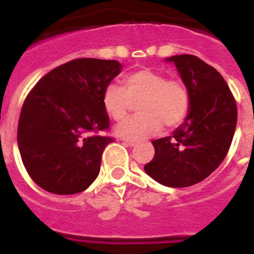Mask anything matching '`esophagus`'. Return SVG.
<instances>
[{
	"mask_svg": "<svg viewBox=\"0 0 254 254\" xmlns=\"http://www.w3.org/2000/svg\"><path fill=\"white\" fill-rule=\"evenodd\" d=\"M123 142L125 143V145H127V146H135V141H131V139H125L123 138Z\"/></svg>",
	"mask_w": 254,
	"mask_h": 254,
	"instance_id": "esophagus-1",
	"label": "esophagus"
}]
</instances>
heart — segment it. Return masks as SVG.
Wrapping results in <instances>:
<instances>
[{
  "label": "heart",
  "instance_id": "heart-1",
  "mask_svg": "<svg viewBox=\"0 0 254 254\" xmlns=\"http://www.w3.org/2000/svg\"><path fill=\"white\" fill-rule=\"evenodd\" d=\"M137 104L138 116L125 120L115 127L121 138L139 141L155 135L162 129L179 127L190 113L191 96L181 80L150 68H142L124 77V88L116 84L105 87L101 103L105 113L115 121L125 119L131 101Z\"/></svg>",
  "mask_w": 254,
  "mask_h": 254
}]
</instances>
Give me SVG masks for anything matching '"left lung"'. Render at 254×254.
Instances as JSON below:
<instances>
[{
  "mask_svg": "<svg viewBox=\"0 0 254 254\" xmlns=\"http://www.w3.org/2000/svg\"><path fill=\"white\" fill-rule=\"evenodd\" d=\"M189 88L191 108L173 135L154 139V158L145 171L167 187H189L220 166L236 130V101L216 69L195 55L166 58Z\"/></svg>",
  "mask_w": 254,
  "mask_h": 254,
  "instance_id": "left-lung-1",
  "label": "left lung"
}]
</instances>
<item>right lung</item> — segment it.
Here are the masks:
<instances>
[{
    "label": "right lung",
    "mask_w": 254,
    "mask_h": 254,
    "mask_svg": "<svg viewBox=\"0 0 254 254\" xmlns=\"http://www.w3.org/2000/svg\"><path fill=\"white\" fill-rule=\"evenodd\" d=\"M117 61L83 58L59 65L26 97L17 142L30 178L46 191L72 195L87 190L100 173L111 137L103 92L120 72Z\"/></svg>",
    "instance_id": "add662e5"
}]
</instances>
